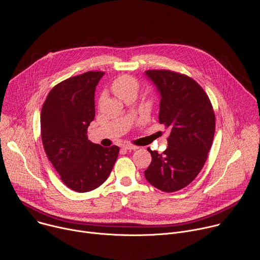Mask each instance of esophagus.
Here are the masks:
<instances>
[{
  "label": "esophagus",
  "mask_w": 260,
  "mask_h": 260,
  "mask_svg": "<svg viewBox=\"0 0 260 260\" xmlns=\"http://www.w3.org/2000/svg\"><path fill=\"white\" fill-rule=\"evenodd\" d=\"M123 148H124V149H126V150H137L139 147H138V146H135V145L126 144V145H124V146H123Z\"/></svg>",
  "instance_id": "obj_1"
}]
</instances>
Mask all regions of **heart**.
<instances>
[{
	"mask_svg": "<svg viewBox=\"0 0 260 260\" xmlns=\"http://www.w3.org/2000/svg\"><path fill=\"white\" fill-rule=\"evenodd\" d=\"M140 88L139 81L129 75H122L116 78L112 83V90L116 95L124 100L128 96L136 98Z\"/></svg>",
	"mask_w": 260,
	"mask_h": 260,
	"instance_id": "b5f03b06",
	"label": "heart"
}]
</instances>
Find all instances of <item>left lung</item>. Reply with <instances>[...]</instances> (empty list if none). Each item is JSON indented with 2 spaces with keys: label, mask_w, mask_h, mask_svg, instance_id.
I'll use <instances>...</instances> for the list:
<instances>
[{
  "label": "left lung",
  "mask_w": 260,
  "mask_h": 260,
  "mask_svg": "<svg viewBox=\"0 0 260 260\" xmlns=\"http://www.w3.org/2000/svg\"><path fill=\"white\" fill-rule=\"evenodd\" d=\"M159 93L158 121L170 128L162 153L148 151L151 162L145 178L162 192H176L190 184L201 171L214 140L216 119L202 87L192 78L171 70H147Z\"/></svg>",
  "instance_id": "1"
}]
</instances>
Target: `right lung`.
I'll list each match as a JSON object with an SVG mask.
<instances>
[{
  "instance_id": "1",
  "label": "right lung",
  "mask_w": 260,
  "mask_h": 260,
  "mask_svg": "<svg viewBox=\"0 0 260 260\" xmlns=\"http://www.w3.org/2000/svg\"><path fill=\"white\" fill-rule=\"evenodd\" d=\"M105 73L88 72L56 85L41 109L44 151L61 180L73 191L90 192L109 177L119 147H103L88 140L95 116L94 92Z\"/></svg>"
}]
</instances>
